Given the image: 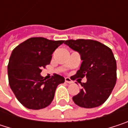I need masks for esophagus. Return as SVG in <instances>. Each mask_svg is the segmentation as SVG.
I'll return each instance as SVG.
<instances>
[{
  "label": "esophagus",
  "mask_w": 128,
  "mask_h": 128,
  "mask_svg": "<svg viewBox=\"0 0 128 128\" xmlns=\"http://www.w3.org/2000/svg\"><path fill=\"white\" fill-rule=\"evenodd\" d=\"M65 82H66V83H68V84H71V83H72V81L70 78H65Z\"/></svg>",
  "instance_id": "esophagus-1"
}]
</instances>
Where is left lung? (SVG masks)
<instances>
[{"mask_svg": "<svg viewBox=\"0 0 128 128\" xmlns=\"http://www.w3.org/2000/svg\"><path fill=\"white\" fill-rule=\"evenodd\" d=\"M64 44L78 52L82 60L76 78H87L85 83H81L82 89L72 97L73 102L84 108L102 105L116 82V62L112 50L93 40H67Z\"/></svg>", "mask_w": 128, "mask_h": 128, "instance_id": "left-lung-1", "label": "left lung"}]
</instances>
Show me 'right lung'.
Masks as SVG:
<instances>
[{
    "label": "right lung",
    "instance_id": "right-lung-1",
    "mask_svg": "<svg viewBox=\"0 0 128 128\" xmlns=\"http://www.w3.org/2000/svg\"><path fill=\"white\" fill-rule=\"evenodd\" d=\"M64 42L30 38L12 50L7 68L9 84L25 108L40 110L49 106L58 85L64 82V77L58 74L47 80L40 76L41 69L50 63L53 52Z\"/></svg>",
    "mask_w": 128,
    "mask_h": 128
}]
</instances>
